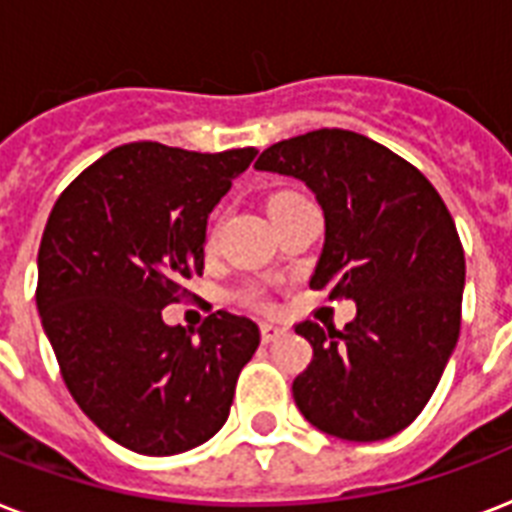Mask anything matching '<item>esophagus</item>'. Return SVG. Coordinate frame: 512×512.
I'll use <instances>...</instances> for the list:
<instances>
[{
    "mask_svg": "<svg viewBox=\"0 0 512 512\" xmlns=\"http://www.w3.org/2000/svg\"><path fill=\"white\" fill-rule=\"evenodd\" d=\"M260 335H263V342H273L287 335V329L276 327V324H260Z\"/></svg>",
    "mask_w": 512,
    "mask_h": 512,
    "instance_id": "obj_1",
    "label": "esophagus"
}]
</instances>
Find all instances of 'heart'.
<instances>
[{"mask_svg": "<svg viewBox=\"0 0 512 512\" xmlns=\"http://www.w3.org/2000/svg\"><path fill=\"white\" fill-rule=\"evenodd\" d=\"M297 201H303V196H300V193H295V191L273 193L271 201H268V212H271V215H276L279 209L292 207V204H297ZM215 239H217V225H215V228H212V233H209V244H215ZM252 303L263 305V300H260V297H257V295H252Z\"/></svg>", "mask_w": 512, "mask_h": 512, "instance_id": "1", "label": "heart"}]
</instances>
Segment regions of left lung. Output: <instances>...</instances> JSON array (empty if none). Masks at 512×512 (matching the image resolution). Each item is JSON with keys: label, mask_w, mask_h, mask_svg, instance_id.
<instances>
[{"label": "left lung", "mask_w": 512, "mask_h": 512, "mask_svg": "<svg viewBox=\"0 0 512 512\" xmlns=\"http://www.w3.org/2000/svg\"><path fill=\"white\" fill-rule=\"evenodd\" d=\"M303 180L324 209L311 289L356 303L345 329L297 324L313 361L292 382L303 417L345 441H382L433 396L462 321L465 252L444 199L414 164L350 130H313L255 164Z\"/></svg>", "instance_id": "left-lung-1"}]
</instances>
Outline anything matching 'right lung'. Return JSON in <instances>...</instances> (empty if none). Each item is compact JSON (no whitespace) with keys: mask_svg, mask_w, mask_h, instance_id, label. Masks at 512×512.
I'll list each match as a JSON object with an SVG mask.
<instances>
[{"mask_svg":"<svg viewBox=\"0 0 512 512\" xmlns=\"http://www.w3.org/2000/svg\"><path fill=\"white\" fill-rule=\"evenodd\" d=\"M255 156L127 143L71 180L47 217L42 327L79 409L132 452L167 457L215 436L260 345L236 313L207 316L199 337L162 319L204 271L209 212Z\"/></svg>","mask_w":512,"mask_h":512,"instance_id":"1","label":"right lung"}]
</instances>
